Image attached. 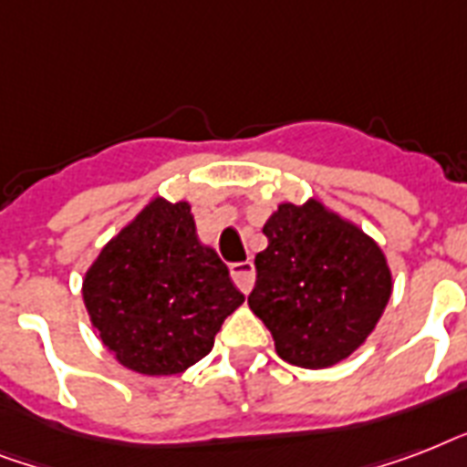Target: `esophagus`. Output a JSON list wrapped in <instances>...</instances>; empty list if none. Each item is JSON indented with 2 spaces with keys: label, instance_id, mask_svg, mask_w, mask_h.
I'll list each match as a JSON object with an SVG mask.
<instances>
[{
  "label": "esophagus",
  "instance_id": "obj_1",
  "mask_svg": "<svg viewBox=\"0 0 467 467\" xmlns=\"http://www.w3.org/2000/svg\"><path fill=\"white\" fill-rule=\"evenodd\" d=\"M230 274H233V281L237 284L242 293L252 291L254 285V264L252 262H237L230 264Z\"/></svg>",
  "mask_w": 467,
  "mask_h": 467
}]
</instances>
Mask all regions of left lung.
<instances>
[{"instance_id": "8db88e82", "label": "left lung", "mask_w": 467, "mask_h": 467, "mask_svg": "<svg viewBox=\"0 0 467 467\" xmlns=\"http://www.w3.org/2000/svg\"><path fill=\"white\" fill-rule=\"evenodd\" d=\"M249 307L284 361L327 368L361 347L390 300L385 256L368 234L322 203H284L264 225Z\"/></svg>"}]
</instances>
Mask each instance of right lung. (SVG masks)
Masks as SVG:
<instances>
[{"label": "right lung", "instance_id": "right-lung-1", "mask_svg": "<svg viewBox=\"0 0 467 467\" xmlns=\"http://www.w3.org/2000/svg\"><path fill=\"white\" fill-rule=\"evenodd\" d=\"M242 303L225 264L198 242L191 205L161 198L101 249L84 278L101 341L145 376H174L211 354Z\"/></svg>", "mask_w": 467, "mask_h": 467}]
</instances>
